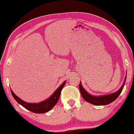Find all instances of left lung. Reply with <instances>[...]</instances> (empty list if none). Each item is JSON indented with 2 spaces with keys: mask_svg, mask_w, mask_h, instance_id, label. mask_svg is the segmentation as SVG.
<instances>
[{
  "mask_svg": "<svg viewBox=\"0 0 134 134\" xmlns=\"http://www.w3.org/2000/svg\"><path fill=\"white\" fill-rule=\"evenodd\" d=\"M126 79V76L125 77L124 82L121 86V87L117 92L110 94L103 95V96H93V95L90 94L89 93H87V91H86L85 89H84V88L82 87V85H81V82H80V84H79V89H80V92L83 98L87 102L92 103L94 105H108V104L113 102L115 100H116L118 98V97L119 96V94H121L122 90H123L125 84Z\"/></svg>",
  "mask_w": 134,
  "mask_h": 134,
  "instance_id": "8db88e82",
  "label": "left lung"
}]
</instances>
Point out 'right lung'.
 <instances>
[{
  "label": "right lung",
  "instance_id": "right-lung-1",
  "mask_svg": "<svg viewBox=\"0 0 134 134\" xmlns=\"http://www.w3.org/2000/svg\"><path fill=\"white\" fill-rule=\"evenodd\" d=\"M65 81H64L60 85V87L54 92V93L49 98L37 103H31L26 102L24 101L23 100L20 99L19 97H18L11 89L10 92L13 98L15 99V100L18 103L23 106V107L26 108V109L35 113H43L48 112L49 110H50L56 105V103H57L59 99V97H60L61 92H62L63 88L64 87L65 85Z\"/></svg>",
  "mask_w": 134,
  "mask_h": 134
}]
</instances>
